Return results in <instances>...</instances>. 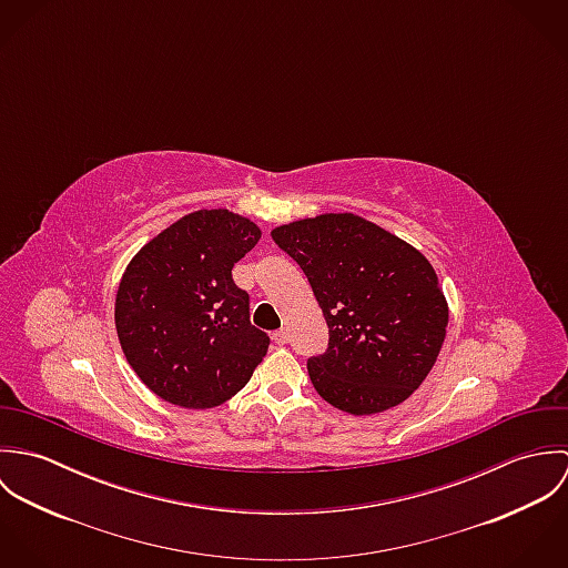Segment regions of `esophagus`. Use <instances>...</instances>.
<instances>
[{"label": "esophagus", "mask_w": 568, "mask_h": 568, "mask_svg": "<svg viewBox=\"0 0 568 568\" xmlns=\"http://www.w3.org/2000/svg\"><path fill=\"white\" fill-rule=\"evenodd\" d=\"M273 341H275L277 345H286V343H288V332H286V329L273 332Z\"/></svg>", "instance_id": "34e87169"}]
</instances>
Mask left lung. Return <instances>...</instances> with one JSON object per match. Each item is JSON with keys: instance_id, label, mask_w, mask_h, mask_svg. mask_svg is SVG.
I'll list each match as a JSON object with an SVG mask.
<instances>
[{"instance_id": "1", "label": "left lung", "mask_w": 568, "mask_h": 568, "mask_svg": "<svg viewBox=\"0 0 568 568\" xmlns=\"http://www.w3.org/2000/svg\"><path fill=\"white\" fill-rule=\"evenodd\" d=\"M308 277L327 324V352L308 358L317 394L349 415L406 398L433 369L448 302L422 251L356 214H320L271 232Z\"/></svg>"}]
</instances>
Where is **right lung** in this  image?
Here are the masks:
<instances>
[{"instance_id": "add662e5", "label": "right lung", "mask_w": 568, "mask_h": 568, "mask_svg": "<svg viewBox=\"0 0 568 568\" xmlns=\"http://www.w3.org/2000/svg\"><path fill=\"white\" fill-rule=\"evenodd\" d=\"M262 232L230 210L185 214L144 244L115 295V329L140 381L165 403L212 408L248 383L268 336L248 322L234 264Z\"/></svg>"}]
</instances>
